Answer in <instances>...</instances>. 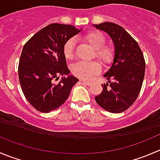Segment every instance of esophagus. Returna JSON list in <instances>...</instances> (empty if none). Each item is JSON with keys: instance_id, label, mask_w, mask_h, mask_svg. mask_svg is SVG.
<instances>
[{"instance_id": "1", "label": "esophagus", "mask_w": 160, "mask_h": 160, "mask_svg": "<svg viewBox=\"0 0 160 160\" xmlns=\"http://www.w3.org/2000/svg\"><path fill=\"white\" fill-rule=\"evenodd\" d=\"M81 81L83 82V83H84L85 84H87V85H90L91 83V82H90V81H88V80H81Z\"/></svg>"}]
</instances>
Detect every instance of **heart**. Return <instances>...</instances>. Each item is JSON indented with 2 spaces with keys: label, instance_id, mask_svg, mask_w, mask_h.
Masks as SVG:
<instances>
[{
  "label": "heart",
  "instance_id": "b5f03b06",
  "mask_svg": "<svg viewBox=\"0 0 160 160\" xmlns=\"http://www.w3.org/2000/svg\"><path fill=\"white\" fill-rule=\"evenodd\" d=\"M83 40L94 49L93 56L95 57L102 64L108 65L113 61L115 49L112 44H105V37L98 31H91L83 36ZM75 40L69 39L64 44L63 52L67 59H72L75 53ZM101 66L98 62H79L72 66V72L74 76L85 80H90L94 76L99 73Z\"/></svg>",
  "mask_w": 160,
  "mask_h": 160
}]
</instances>
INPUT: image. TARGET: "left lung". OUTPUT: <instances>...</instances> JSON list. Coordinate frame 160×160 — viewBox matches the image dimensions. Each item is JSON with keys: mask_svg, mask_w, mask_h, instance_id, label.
Wrapping results in <instances>:
<instances>
[{"mask_svg": "<svg viewBox=\"0 0 160 160\" xmlns=\"http://www.w3.org/2000/svg\"><path fill=\"white\" fill-rule=\"evenodd\" d=\"M106 32L115 45V56L109 70L104 75L108 83L102 84V91L96 102L109 112L126 111L139 95L145 71L143 53L137 41L122 26L113 22L95 25Z\"/></svg>", "mask_w": 160, "mask_h": 160, "instance_id": "left-lung-1", "label": "left lung"}]
</instances>
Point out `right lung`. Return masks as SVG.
<instances>
[{
	"instance_id": "1",
	"label": "right lung",
	"mask_w": 160,
	"mask_h": 160,
	"mask_svg": "<svg viewBox=\"0 0 160 160\" xmlns=\"http://www.w3.org/2000/svg\"><path fill=\"white\" fill-rule=\"evenodd\" d=\"M80 31L71 25L53 23L25 44L18 63V78L25 98L37 111L50 112L61 106L79 81L73 76H68L55 83L59 75L70 72L63 47Z\"/></svg>"
}]
</instances>
